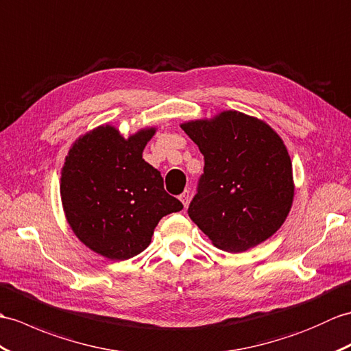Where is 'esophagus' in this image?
I'll use <instances>...</instances> for the list:
<instances>
[{"label":"esophagus","instance_id":"34e87169","mask_svg":"<svg viewBox=\"0 0 351 351\" xmlns=\"http://www.w3.org/2000/svg\"><path fill=\"white\" fill-rule=\"evenodd\" d=\"M179 200L182 202V205H184V206L189 205V202H190V191H186V190H185L181 195H179Z\"/></svg>","mask_w":351,"mask_h":351}]
</instances>
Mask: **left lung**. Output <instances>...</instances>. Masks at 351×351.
Returning <instances> with one entry per match:
<instances>
[{
  "label": "left lung",
  "mask_w": 351,
  "mask_h": 351,
  "mask_svg": "<svg viewBox=\"0 0 351 351\" xmlns=\"http://www.w3.org/2000/svg\"><path fill=\"white\" fill-rule=\"evenodd\" d=\"M181 128L205 158L189 215L214 245L242 252L280 229L295 184L282 138L266 122L236 110Z\"/></svg>",
  "instance_id": "left-lung-1"
}]
</instances>
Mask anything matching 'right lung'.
<instances>
[{"instance_id":"1","label":"right lung","mask_w":351,"mask_h":351,"mask_svg":"<svg viewBox=\"0 0 351 351\" xmlns=\"http://www.w3.org/2000/svg\"><path fill=\"white\" fill-rule=\"evenodd\" d=\"M156 128L124 138L100 125L73 143L61 170V200L71 230L110 260L148 248L160 219L184 206L166 193L162 178L142 158Z\"/></svg>"}]
</instances>
